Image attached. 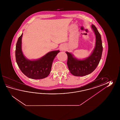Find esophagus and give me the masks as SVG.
Listing matches in <instances>:
<instances>
[{"instance_id": "34e87169", "label": "esophagus", "mask_w": 120, "mask_h": 120, "mask_svg": "<svg viewBox=\"0 0 120 120\" xmlns=\"http://www.w3.org/2000/svg\"><path fill=\"white\" fill-rule=\"evenodd\" d=\"M65 49V48L64 47H61L60 48V50L61 51H64Z\"/></svg>"}]
</instances>
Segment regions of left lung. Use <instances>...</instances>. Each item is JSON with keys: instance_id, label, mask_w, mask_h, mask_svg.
<instances>
[{"instance_id": "8db88e82", "label": "left lung", "mask_w": 120, "mask_h": 120, "mask_svg": "<svg viewBox=\"0 0 120 120\" xmlns=\"http://www.w3.org/2000/svg\"><path fill=\"white\" fill-rule=\"evenodd\" d=\"M91 27L96 35V42L94 49L89 57L84 60H78L71 54L66 52L69 70L76 76H83L91 73L97 67L102 57L103 48L101 35L94 25L92 24Z\"/></svg>"}]
</instances>
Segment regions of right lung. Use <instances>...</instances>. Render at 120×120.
<instances>
[{
    "label": "right lung",
    "instance_id": "obj_1",
    "mask_svg": "<svg viewBox=\"0 0 120 120\" xmlns=\"http://www.w3.org/2000/svg\"><path fill=\"white\" fill-rule=\"evenodd\" d=\"M19 37L16 43L15 57L16 62L20 70L26 76L32 79H44L49 75L52 63L59 50L50 52L39 60L31 61L26 59L21 50V39Z\"/></svg>",
    "mask_w": 120,
    "mask_h": 120
}]
</instances>
